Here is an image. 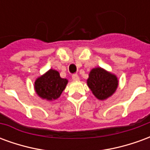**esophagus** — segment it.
I'll list each match as a JSON object with an SVG mask.
<instances>
[{
	"mask_svg": "<svg viewBox=\"0 0 150 150\" xmlns=\"http://www.w3.org/2000/svg\"><path fill=\"white\" fill-rule=\"evenodd\" d=\"M72 79L75 80V81H78V80H79V75L77 74H74L72 75Z\"/></svg>",
	"mask_w": 150,
	"mask_h": 150,
	"instance_id": "obj_1",
	"label": "esophagus"
}]
</instances>
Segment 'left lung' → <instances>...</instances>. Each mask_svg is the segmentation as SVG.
Returning <instances> with one entry per match:
<instances>
[{
  "instance_id": "8db88e82",
  "label": "left lung",
  "mask_w": 150,
  "mask_h": 150,
  "mask_svg": "<svg viewBox=\"0 0 150 150\" xmlns=\"http://www.w3.org/2000/svg\"><path fill=\"white\" fill-rule=\"evenodd\" d=\"M87 84L98 100H104L115 93L119 85V80L115 74L98 67L91 70Z\"/></svg>"
}]
</instances>
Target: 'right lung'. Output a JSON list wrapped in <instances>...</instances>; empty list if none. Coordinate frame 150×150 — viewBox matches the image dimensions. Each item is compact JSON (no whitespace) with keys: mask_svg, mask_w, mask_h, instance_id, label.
Here are the masks:
<instances>
[{"mask_svg":"<svg viewBox=\"0 0 150 150\" xmlns=\"http://www.w3.org/2000/svg\"><path fill=\"white\" fill-rule=\"evenodd\" d=\"M68 80L60 77L59 72L54 69L49 71L36 79L34 82V91L42 100L54 101L60 97L67 87Z\"/></svg>","mask_w":150,"mask_h":150,"instance_id":"obj_1","label":"right lung"}]
</instances>
